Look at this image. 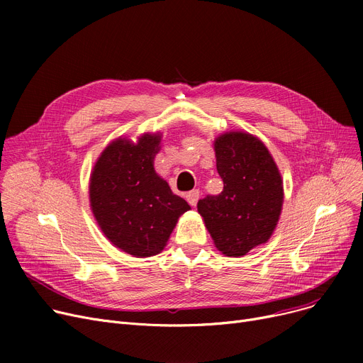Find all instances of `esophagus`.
I'll return each mask as SVG.
<instances>
[{"label": "esophagus", "mask_w": 363, "mask_h": 363, "mask_svg": "<svg viewBox=\"0 0 363 363\" xmlns=\"http://www.w3.org/2000/svg\"><path fill=\"white\" fill-rule=\"evenodd\" d=\"M199 199H200V191H199V189H193V191H189L186 194V200H188V203L191 204V206H196Z\"/></svg>", "instance_id": "1"}]
</instances>
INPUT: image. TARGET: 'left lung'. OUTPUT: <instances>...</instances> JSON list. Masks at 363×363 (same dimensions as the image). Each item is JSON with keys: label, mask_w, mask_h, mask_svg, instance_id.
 Listing matches in <instances>:
<instances>
[{"label": "left lung", "mask_w": 363, "mask_h": 363, "mask_svg": "<svg viewBox=\"0 0 363 363\" xmlns=\"http://www.w3.org/2000/svg\"><path fill=\"white\" fill-rule=\"evenodd\" d=\"M213 145L223 191L199 200L197 211L216 249L241 257L272 237L284 203L282 178L268 147L249 132L220 133Z\"/></svg>", "instance_id": "left-lung-1"}]
</instances>
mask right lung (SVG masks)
Masks as SVG:
<instances>
[{
    "instance_id": "1",
    "label": "right lung",
    "mask_w": 363,
    "mask_h": 363,
    "mask_svg": "<svg viewBox=\"0 0 363 363\" xmlns=\"http://www.w3.org/2000/svg\"><path fill=\"white\" fill-rule=\"evenodd\" d=\"M162 133L111 141L89 177V204L100 230L116 249L133 256L159 255L189 204L156 174Z\"/></svg>"
}]
</instances>
